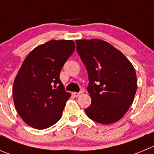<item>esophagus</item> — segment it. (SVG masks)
Returning a JSON list of instances; mask_svg holds the SVG:
<instances>
[{"mask_svg":"<svg viewBox=\"0 0 154 154\" xmlns=\"http://www.w3.org/2000/svg\"><path fill=\"white\" fill-rule=\"evenodd\" d=\"M82 93H83V92H82V91L79 92V93H77V92H74V93H72V94H73V96H74L75 97H79L80 95H81Z\"/></svg>","mask_w":154,"mask_h":154,"instance_id":"1","label":"esophagus"}]
</instances>
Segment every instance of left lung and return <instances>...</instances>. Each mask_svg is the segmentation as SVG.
I'll return each instance as SVG.
<instances>
[{"label": "left lung", "mask_w": 154, "mask_h": 154, "mask_svg": "<svg viewBox=\"0 0 154 154\" xmlns=\"http://www.w3.org/2000/svg\"><path fill=\"white\" fill-rule=\"evenodd\" d=\"M77 51L88 72L91 104L85 109L92 120L109 125L128 110L137 91L135 70L127 57L107 42L76 40Z\"/></svg>", "instance_id": "left-lung-1"}]
</instances>
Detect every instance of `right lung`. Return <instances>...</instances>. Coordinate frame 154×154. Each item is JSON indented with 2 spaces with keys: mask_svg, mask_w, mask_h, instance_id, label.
<instances>
[{
  "mask_svg": "<svg viewBox=\"0 0 154 154\" xmlns=\"http://www.w3.org/2000/svg\"><path fill=\"white\" fill-rule=\"evenodd\" d=\"M75 49L72 40H51L27 55L13 87L16 109L28 125L45 129L58 122L70 94L60 73Z\"/></svg>",
  "mask_w": 154,
  "mask_h": 154,
  "instance_id": "right-lung-1",
  "label": "right lung"
}]
</instances>
